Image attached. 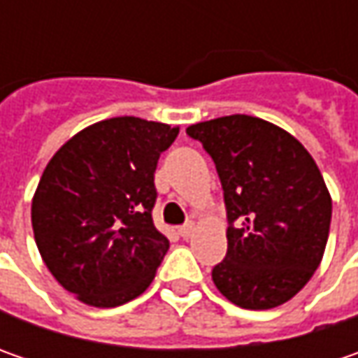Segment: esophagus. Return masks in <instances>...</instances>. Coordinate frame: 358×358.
Instances as JSON below:
<instances>
[{
    "mask_svg": "<svg viewBox=\"0 0 358 358\" xmlns=\"http://www.w3.org/2000/svg\"><path fill=\"white\" fill-rule=\"evenodd\" d=\"M193 229H195L193 223H185V225H181V227H179V235H181L183 239H189V237L193 235Z\"/></svg>",
    "mask_w": 358,
    "mask_h": 358,
    "instance_id": "obj_1",
    "label": "esophagus"
}]
</instances>
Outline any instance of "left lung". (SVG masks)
Masks as SVG:
<instances>
[{
  "instance_id": "8db88e82",
  "label": "left lung",
  "mask_w": 358,
  "mask_h": 358,
  "mask_svg": "<svg viewBox=\"0 0 358 358\" xmlns=\"http://www.w3.org/2000/svg\"><path fill=\"white\" fill-rule=\"evenodd\" d=\"M213 159L227 207V255L213 282L237 307L287 303L321 265L333 203L315 159L291 133L251 115L187 127Z\"/></svg>"
}]
</instances>
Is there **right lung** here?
<instances>
[{"label": "right lung", "instance_id": "obj_1", "mask_svg": "<svg viewBox=\"0 0 358 358\" xmlns=\"http://www.w3.org/2000/svg\"><path fill=\"white\" fill-rule=\"evenodd\" d=\"M179 127L113 117L73 135L51 157L31 201L37 249L65 291L119 307L155 279L169 239L153 225L155 169Z\"/></svg>", "mask_w": 358, "mask_h": 358}]
</instances>
